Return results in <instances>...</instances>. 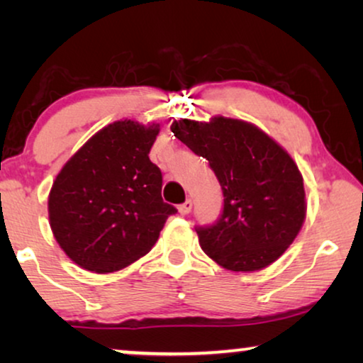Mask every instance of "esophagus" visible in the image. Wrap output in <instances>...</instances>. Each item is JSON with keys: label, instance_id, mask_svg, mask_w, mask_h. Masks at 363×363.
Listing matches in <instances>:
<instances>
[{"label": "esophagus", "instance_id": "34e87169", "mask_svg": "<svg viewBox=\"0 0 363 363\" xmlns=\"http://www.w3.org/2000/svg\"><path fill=\"white\" fill-rule=\"evenodd\" d=\"M191 208H193V201L188 198L185 203H182V205L178 206V211H180V215H188V213L191 211Z\"/></svg>", "mask_w": 363, "mask_h": 363}]
</instances>
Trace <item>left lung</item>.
I'll return each mask as SVG.
<instances>
[{"label":"left lung","instance_id":"1","mask_svg":"<svg viewBox=\"0 0 363 363\" xmlns=\"http://www.w3.org/2000/svg\"><path fill=\"white\" fill-rule=\"evenodd\" d=\"M172 132L206 158L225 198L215 223L195 226L201 250L231 271H257L274 262L306 218L304 183L289 153L236 118H183L172 123Z\"/></svg>","mask_w":363,"mask_h":363}]
</instances>
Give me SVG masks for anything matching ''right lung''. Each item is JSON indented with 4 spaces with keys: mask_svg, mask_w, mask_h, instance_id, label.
Returning <instances> with one entry per match:
<instances>
[{
    "mask_svg": "<svg viewBox=\"0 0 363 363\" xmlns=\"http://www.w3.org/2000/svg\"><path fill=\"white\" fill-rule=\"evenodd\" d=\"M158 125L113 122L59 172L49 223L64 252L84 269L113 272L147 255L177 208L163 201L162 172L148 153Z\"/></svg>",
    "mask_w": 363,
    "mask_h": 363,
    "instance_id": "right-lung-1",
    "label": "right lung"
}]
</instances>
